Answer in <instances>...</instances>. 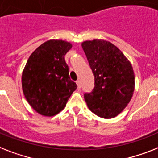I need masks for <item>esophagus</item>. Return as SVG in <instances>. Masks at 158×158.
Returning <instances> with one entry per match:
<instances>
[{
  "label": "esophagus",
  "mask_w": 158,
  "mask_h": 158,
  "mask_svg": "<svg viewBox=\"0 0 158 158\" xmlns=\"http://www.w3.org/2000/svg\"><path fill=\"white\" fill-rule=\"evenodd\" d=\"M76 84L77 86H78V88H81V82H80V80H77Z\"/></svg>",
  "instance_id": "1"
}]
</instances>
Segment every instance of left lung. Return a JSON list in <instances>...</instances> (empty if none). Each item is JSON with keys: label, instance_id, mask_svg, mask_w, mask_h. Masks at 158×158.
Returning a JSON list of instances; mask_svg holds the SVG:
<instances>
[{"label": "left lung", "instance_id": "8db88e82", "mask_svg": "<svg viewBox=\"0 0 158 158\" xmlns=\"http://www.w3.org/2000/svg\"><path fill=\"white\" fill-rule=\"evenodd\" d=\"M82 48L94 75V88L84 94L88 109L102 118H113L127 107L133 96L131 64L118 47L104 40H86Z\"/></svg>", "mask_w": 158, "mask_h": 158}]
</instances>
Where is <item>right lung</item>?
Instances as JSON below:
<instances>
[{
    "instance_id": "obj_1",
    "label": "right lung",
    "mask_w": 158,
    "mask_h": 158,
    "mask_svg": "<svg viewBox=\"0 0 158 158\" xmlns=\"http://www.w3.org/2000/svg\"><path fill=\"white\" fill-rule=\"evenodd\" d=\"M72 44L61 40H50L31 54L22 75L23 94L38 114H57L65 108L77 88L69 75L65 55Z\"/></svg>"
}]
</instances>
